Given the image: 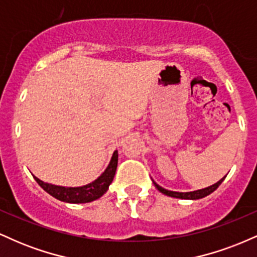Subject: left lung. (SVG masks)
<instances>
[{"instance_id":"8db88e82","label":"left lung","mask_w":257,"mask_h":257,"mask_svg":"<svg viewBox=\"0 0 257 257\" xmlns=\"http://www.w3.org/2000/svg\"><path fill=\"white\" fill-rule=\"evenodd\" d=\"M226 176H223L222 179L219 180V181L216 182V184L209 186V187H205V188H202V190H197V191H192V192H175V191H169V190H166V188H163L162 186H159L158 184H156L155 181H153V184H155L156 188L159 191V192H162L163 194H166V196H169V197H174V198H180V199H200V198H204V197L209 196L210 193H213L215 190H216L217 187L221 185V182L225 180Z\"/></svg>"}]
</instances>
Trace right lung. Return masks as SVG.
<instances>
[{"label":"right lung","mask_w":257,"mask_h":257,"mask_svg":"<svg viewBox=\"0 0 257 257\" xmlns=\"http://www.w3.org/2000/svg\"><path fill=\"white\" fill-rule=\"evenodd\" d=\"M117 163H118V151H114L112 155L110 163L105 172L99 176L98 179L91 181L90 184L79 186V187H65V186H57L53 184H48L40 180L34 175V179L36 180L37 184L49 193L51 196L54 197L61 202L65 203H73V204H78V203H89L93 200L99 199L102 194L107 192L108 186L111 185L112 180L114 178L117 169Z\"/></svg>","instance_id":"obj_1"}]
</instances>
